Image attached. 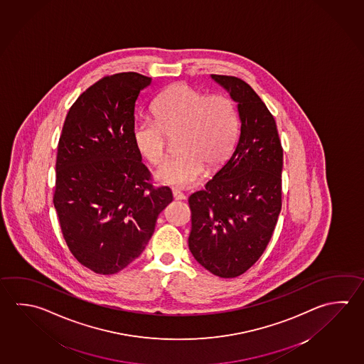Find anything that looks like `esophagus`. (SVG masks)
Instances as JSON below:
<instances>
[{"label": "esophagus", "instance_id": "34e87169", "mask_svg": "<svg viewBox=\"0 0 364 364\" xmlns=\"http://www.w3.org/2000/svg\"><path fill=\"white\" fill-rule=\"evenodd\" d=\"M173 198H174V200H185L186 196L185 193H182V192L178 191V190H174V191H173Z\"/></svg>", "mask_w": 364, "mask_h": 364}]
</instances>
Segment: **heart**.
I'll use <instances>...</instances> for the list:
<instances>
[{"label":"heart","mask_w":364,"mask_h":364,"mask_svg":"<svg viewBox=\"0 0 364 364\" xmlns=\"http://www.w3.org/2000/svg\"><path fill=\"white\" fill-rule=\"evenodd\" d=\"M155 120H139L133 126L137 151L151 164L166 155L168 139L176 141L177 158L155 172L163 185L191 187L206 168L222 164L237 136V114L225 95H206L185 83H174L152 104Z\"/></svg>","instance_id":"b5f03b06"}]
</instances>
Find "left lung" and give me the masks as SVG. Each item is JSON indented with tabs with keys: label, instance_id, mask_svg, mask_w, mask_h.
Here are the masks:
<instances>
[{
	"label": "left lung",
	"instance_id": "1",
	"mask_svg": "<svg viewBox=\"0 0 364 364\" xmlns=\"http://www.w3.org/2000/svg\"><path fill=\"white\" fill-rule=\"evenodd\" d=\"M212 80L237 104L240 134L225 166L188 198V247L210 273L233 278L255 264L277 225L284 150L273 115L252 87L231 75Z\"/></svg>",
	"mask_w": 364,
	"mask_h": 364
}]
</instances>
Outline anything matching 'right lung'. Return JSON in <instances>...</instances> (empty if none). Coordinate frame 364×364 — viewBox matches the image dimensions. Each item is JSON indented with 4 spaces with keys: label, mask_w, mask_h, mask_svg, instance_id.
Returning <instances> with one entry per match:
<instances>
[{
    "label": "right lung",
    "mask_w": 364,
    "mask_h": 364,
    "mask_svg": "<svg viewBox=\"0 0 364 364\" xmlns=\"http://www.w3.org/2000/svg\"><path fill=\"white\" fill-rule=\"evenodd\" d=\"M150 83L133 72L104 77L69 109L60 136L53 205L74 258L99 274L139 258L172 203L133 142L134 105Z\"/></svg>",
    "instance_id": "add662e5"
}]
</instances>
